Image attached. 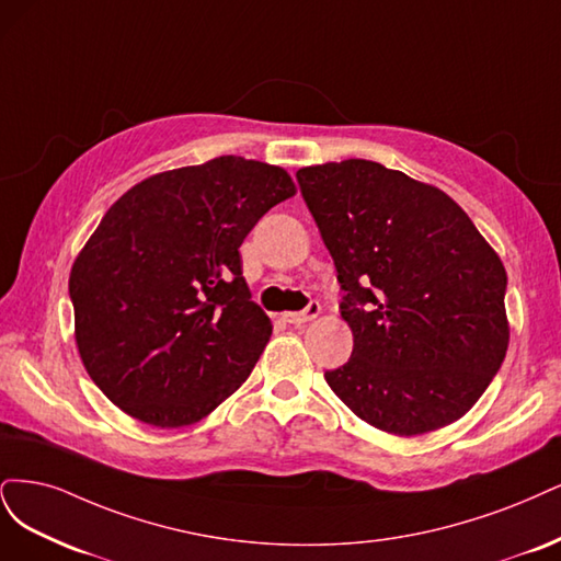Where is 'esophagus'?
Returning a JSON list of instances; mask_svg holds the SVG:
<instances>
[{
  "label": "esophagus",
  "instance_id": "obj_1",
  "mask_svg": "<svg viewBox=\"0 0 561 561\" xmlns=\"http://www.w3.org/2000/svg\"><path fill=\"white\" fill-rule=\"evenodd\" d=\"M319 314H321V305H319L317 300H310V305H307L302 312H286V314H284V321L294 323V327H302V323L317 319Z\"/></svg>",
  "mask_w": 561,
  "mask_h": 561
}]
</instances>
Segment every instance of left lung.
<instances>
[{
	"mask_svg": "<svg viewBox=\"0 0 561 561\" xmlns=\"http://www.w3.org/2000/svg\"><path fill=\"white\" fill-rule=\"evenodd\" d=\"M331 251L354 350L327 370L356 417L422 436L476 405L508 350V275L440 188L373 160L296 172Z\"/></svg>",
	"mask_w": 561,
	"mask_h": 561,
	"instance_id": "8db88e82",
	"label": "left lung"
}]
</instances>
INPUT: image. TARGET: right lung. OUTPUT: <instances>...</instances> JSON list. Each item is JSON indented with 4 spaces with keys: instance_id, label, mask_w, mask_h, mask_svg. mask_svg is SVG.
<instances>
[{
    "instance_id": "obj_1",
    "label": "right lung",
    "mask_w": 561,
    "mask_h": 561,
    "mask_svg": "<svg viewBox=\"0 0 561 561\" xmlns=\"http://www.w3.org/2000/svg\"><path fill=\"white\" fill-rule=\"evenodd\" d=\"M291 195L286 170L219 156L118 197L69 275L77 347L106 399L176 428L242 387L273 323L251 300L240 244Z\"/></svg>"
}]
</instances>
